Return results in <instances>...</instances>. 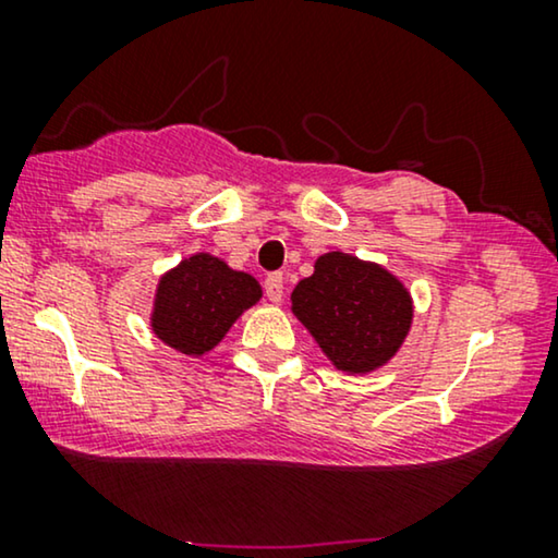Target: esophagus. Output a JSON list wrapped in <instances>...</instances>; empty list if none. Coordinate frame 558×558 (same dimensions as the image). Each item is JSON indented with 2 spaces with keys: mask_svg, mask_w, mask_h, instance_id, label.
Masks as SVG:
<instances>
[{
  "mask_svg": "<svg viewBox=\"0 0 558 558\" xmlns=\"http://www.w3.org/2000/svg\"><path fill=\"white\" fill-rule=\"evenodd\" d=\"M264 289H266V296H269V302H281V296H284V277L281 274H269L264 281Z\"/></svg>",
  "mask_w": 558,
  "mask_h": 558,
  "instance_id": "esophagus-1",
  "label": "esophagus"
}]
</instances>
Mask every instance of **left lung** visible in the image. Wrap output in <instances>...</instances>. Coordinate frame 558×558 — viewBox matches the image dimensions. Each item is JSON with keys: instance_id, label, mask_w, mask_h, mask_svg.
Here are the masks:
<instances>
[{"instance_id": "1", "label": "left lung", "mask_w": 558, "mask_h": 558, "mask_svg": "<svg viewBox=\"0 0 558 558\" xmlns=\"http://www.w3.org/2000/svg\"><path fill=\"white\" fill-rule=\"evenodd\" d=\"M292 312L338 371L371 373L407 340L414 302L391 271L330 251L292 292Z\"/></svg>"}]
</instances>
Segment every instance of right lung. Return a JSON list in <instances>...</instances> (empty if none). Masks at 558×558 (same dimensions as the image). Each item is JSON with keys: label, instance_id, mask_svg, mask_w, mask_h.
I'll use <instances>...</instances> for the list:
<instances>
[{"label": "right lung", "instance_id": "1", "mask_svg": "<svg viewBox=\"0 0 558 558\" xmlns=\"http://www.w3.org/2000/svg\"><path fill=\"white\" fill-rule=\"evenodd\" d=\"M258 300L262 287L251 274L218 256L193 254L159 277L151 332L182 355L203 357Z\"/></svg>", "mask_w": 558, "mask_h": 558}]
</instances>
